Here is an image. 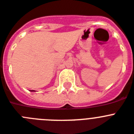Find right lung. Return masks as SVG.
<instances>
[{"label": "right lung", "mask_w": 134, "mask_h": 134, "mask_svg": "<svg viewBox=\"0 0 134 134\" xmlns=\"http://www.w3.org/2000/svg\"><path fill=\"white\" fill-rule=\"evenodd\" d=\"M33 91V90H32V91Z\"/></svg>", "instance_id": "add662e5"}]
</instances>
